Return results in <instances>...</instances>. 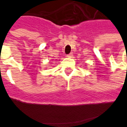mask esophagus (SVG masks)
Here are the masks:
<instances>
[{
    "instance_id": "34e87169",
    "label": "esophagus",
    "mask_w": 127,
    "mask_h": 127,
    "mask_svg": "<svg viewBox=\"0 0 127 127\" xmlns=\"http://www.w3.org/2000/svg\"><path fill=\"white\" fill-rule=\"evenodd\" d=\"M67 57H70V58L73 57V54H72V53H71V54H68V55H67Z\"/></svg>"
}]
</instances>
